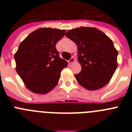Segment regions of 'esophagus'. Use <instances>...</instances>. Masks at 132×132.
<instances>
[{
	"instance_id": "1",
	"label": "esophagus",
	"mask_w": 132,
	"mask_h": 132,
	"mask_svg": "<svg viewBox=\"0 0 132 132\" xmlns=\"http://www.w3.org/2000/svg\"><path fill=\"white\" fill-rule=\"evenodd\" d=\"M75 61V59H74V57H72L71 58V59H69V60L68 61V63L69 64H71V63H73Z\"/></svg>"
}]
</instances>
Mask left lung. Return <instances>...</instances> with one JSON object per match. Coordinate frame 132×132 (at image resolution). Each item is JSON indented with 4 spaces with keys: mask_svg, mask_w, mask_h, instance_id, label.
Returning <instances> with one entry per match:
<instances>
[{
    "mask_svg": "<svg viewBox=\"0 0 132 132\" xmlns=\"http://www.w3.org/2000/svg\"><path fill=\"white\" fill-rule=\"evenodd\" d=\"M65 36L78 46L82 69L75 75L77 82L89 90L104 87L118 66V52L112 41L101 30L89 27L70 30Z\"/></svg>",
    "mask_w": 132,
    "mask_h": 132,
    "instance_id": "8db88e82",
    "label": "left lung"
}]
</instances>
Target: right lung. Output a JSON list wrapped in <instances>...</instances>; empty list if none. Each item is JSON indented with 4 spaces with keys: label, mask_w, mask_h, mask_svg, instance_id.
<instances>
[{
    "label": "right lung",
    "mask_w": 132,
    "mask_h": 132,
    "mask_svg": "<svg viewBox=\"0 0 132 132\" xmlns=\"http://www.w3.org/2000/svg\"><path fill=\"white\" fill-rule=\"evenodd\" d=\"M65 34V30L39 28L20 44L14 54L16 70L31 92L47 94L59 82L67 62L60 58L55 45Z\"/></svg>",
    "instance_id": "1"
}]
</instances>
